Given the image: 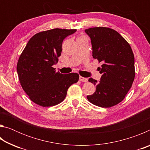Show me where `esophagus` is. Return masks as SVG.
Instances as JSON below:
<instances>
[{
    "label": "esophagus",
    "instance_id": "1",
    "mask_svg": "<svg viewBox=\"0 0 150 150\" xmlns=\"http://www.w3.org/2000/svg\"><path fill=\"white\" fill-rule=\"evenodd\" d=\"M79 81H82V82H87L88 81V79L85 78V77H79Z\"/></svg>",
    "mask_w": 150,
    "mask_h": 150
}]
</instances>
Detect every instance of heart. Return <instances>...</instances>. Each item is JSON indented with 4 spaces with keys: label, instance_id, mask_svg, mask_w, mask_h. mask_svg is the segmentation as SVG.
I'll list each match as a JSON object with an SVG mask.
<instances>
[{
    "label": "heart",
    "instance_id": "obj_1",
    "mask_svg": "<svg viewBox=\"0 0 150 150\" xmlns=\"http://www.w3.org/2000/svg\"><path fill=\"white\" fill-rule=\"evenodd\" d=\"M81 37H83V36H81ZM81 37H80V38H81Z\"/></svg>",
    "mask_w": 150,
    "mask_h": 150
}]
</instances>
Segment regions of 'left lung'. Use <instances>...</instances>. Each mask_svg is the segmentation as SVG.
I'll use <instances>...</instances> for the list:
<instances>
[{
  "instance_id": "1",
  "label": "left lung",
  "mask_w": 150,
  "mask_h": 150,
  "mask_svg": "<svg viewBox=\"0 0 150 150\" xmlns=\"http://www.w3.org/2000/svg\"><path fill=\"white\" fill-rule=\"evenodd\" d=\"M85 32L91 40L93 58L103 63L98 68L102 74L99 82L88 79L96 85V91L87 98L96 106L110 108L122 102L132 85L135 77L133 52L128 42L115 30L95 27Z\"/></svg>"
}]
</instances>
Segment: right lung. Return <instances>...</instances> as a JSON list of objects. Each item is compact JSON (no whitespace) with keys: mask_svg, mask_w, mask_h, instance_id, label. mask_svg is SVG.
<instances>
[{"mask_svg":"<svg viewBox=\"0 0 150 150\" xmlns=\"http://www.w3.org/2000/svg\"><path fill=\"white\" fill-rule=\"evenodd\" d=\"M76 31L55 28L37 33L20 55L16 69L20 85L36 105H58L65 99L70 86L78 81V73L62 74L53 67L62 54L63 40Z\"/></svg>","mask_w":150,"mask_h":150,"instance_id":"obj_1","label":"right lung"}]
</instances>
